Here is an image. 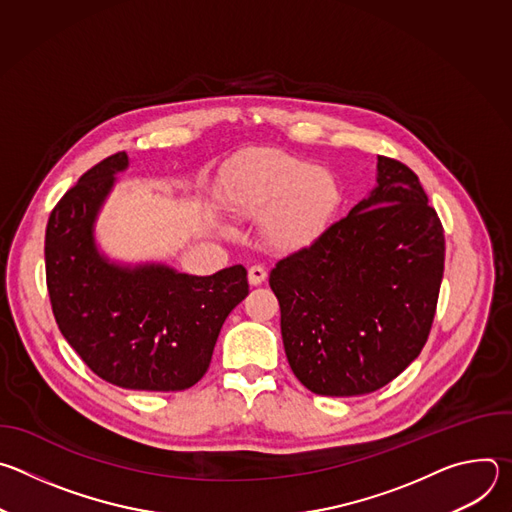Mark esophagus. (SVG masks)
Segmentation results:
<instances>
[{
  "label": "esophagus",
  "mask_w": 512,
  "mask_h": 512,
  "mask_svg": "<svg viewBox=\"0 0 512 512\" xmlns=\"http://www.w3.org/2000/svg\"><path fill=\"white\" fill-rule=\"evenodd\" d=\"M265 279H267L265 267H261V265H251L249 267V283L251 285H261Z\"/></svg>",
  "instance_id": "34e87169"
}]
</instances>
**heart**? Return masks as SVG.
<instances>
[{"label": "heart", "instance_id": "1", "mask_svg": "<svg viewBox=\"0 0 512 512\" xmlns=\"http://www.w3.org/2000/svg\"><path fill=\"white\" fill-rule=\"evenodd\" d=\"M223 202L251 221H263V235L273 249L294 253L312 247L326 233L340 188L326 168L267 152L229 178Z\"/></svg>", "mask_w": 512, "mask_h": 512}]
</instances>
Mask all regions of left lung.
Returning a JSON list of instances; mask_svg holds the SVG:
<instances>
[{"label": "left lung", "instance_id": "1", "mask_svg": "<svg viewBox=\"0 0 512 512\" xmlns=\"http://www.w3.org/2000/svg\"><path fill=\"white\" fill-rule=\"evenodd\" d=\"M446 241L419 178L377 158V186L269 285L291 371L316 395L373 393L419 356L435 316Z\"/></svg>", "mask_w": 512, "mask_h": 512}]
</instances>
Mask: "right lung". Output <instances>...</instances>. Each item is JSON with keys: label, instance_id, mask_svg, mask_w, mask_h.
Listing matches in <instances>:
<instances>
[{"label": "right lung", "instance_id": "right-lung-1", "mask_svg": "<svg viewBox=\"0 0 512 512\" xmlns=\"http://www.w3.org/2000/svg\"><path fill=\"white\" fill-rule=\"evenodd\" d=\"M125 152L109 156L70 188L46 227V283L56 324L87 367L131 391H182L196 385L227 316L249 294L247 269L180 273L166 263H121L95 237L97 218Z\"/></svg>", "mask_w": 512, "mask_h": 512}]
</instances>
